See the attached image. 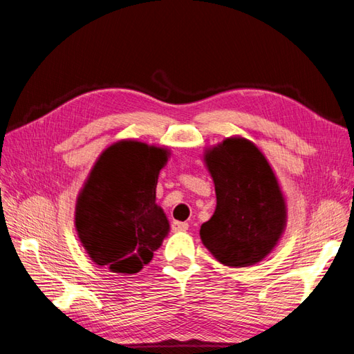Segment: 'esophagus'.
I'll list each match as a JSON object with an SVG mask.
<instances>
[{"label": "esophagus", "instance_id": "esophagus-1", "mask_svg": "<svg viewBox=\"0 0 354 354\" xmlns=\"http://www.w3.org/2000/svg\"><path fill=\"white\" fill-rule=\"evenodd\" d=\"M189 227V225L187 221H174L172 223V230L174 232H187Z\"/></svg>", "mask_w": 354, "mask_h": 354}]
</instances>
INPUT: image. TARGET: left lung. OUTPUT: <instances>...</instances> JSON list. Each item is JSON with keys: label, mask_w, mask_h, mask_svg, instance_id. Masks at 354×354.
Masks as SVG:
<instances>
[{"label": "left lung", "mask_w": 354, "mask_h": 354, "mask_svg": "<svg viewBox=\"0 0 354 354\" xmlns=\"http://www.w3.org/2000/svg\"><path fill=\"white\" fill-rule=\"evenodd\" d=\"M205 166L216 210L201 226L204 246L218 263L241 268L263 261L286 229L287 207L276 174L255 144L230 137L208 149Z\"/></svg>", "instance_id": "8db88e82"}]
</instances>
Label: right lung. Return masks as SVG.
Instances as JSON below:
<instances>
[{
	"label": "right lung",
	"mask_w": 354,
	"mask_h": 354,
	"mask_svg": "<svg viewBox=\"0 0 354 354\" xmlns=\"http://www.w3.org/2000/svg\"><path fill=\"white\" fill-rule=\"evenodd\" d=\"M169 149L136 140L113 142L99 156L75 204V229L87 255L112 272L136 274L169 233L156 187Z\"/></svg>",
	"instance_id": "1"
}]
</instances>
